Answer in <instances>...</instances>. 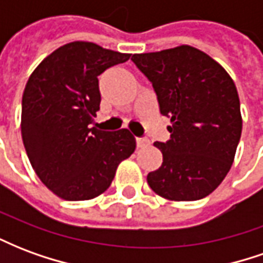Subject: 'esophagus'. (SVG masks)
Segmentation results:
<instances>
[{
    "instance_id": "34e87169",
    "label": "esophagus",
    "mask_w": 263,
    "mask_h": 263,
    "mask_svg": "<svg viewBox=\"0 0 263 263\" xmlns=\"http://www.w3.org/2000/svg\"><path fill=\"white\" fill-rule=\"evenodd\" d=\"M149 139L148 138H137V146L138 148H145L149 145Z\"/></svg>"
}]
</instances>
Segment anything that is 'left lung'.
Here are the masks:
<instances>
[{
    "mask_svg": "<svg viewBox=\"0 0 263 263\" xmlns=\"http://www.w3.org/2000/svg\"><path fill=\"white\" fill-rule=\"evenodd\" d=\"M131 60L152 83L171 139L155 142L163 162L146 177L173 201L209 196L231 169L242 131L237 87L226 69L201 50L182 45Z\"/></svg>",
    "mask_w": 263,
    "mask_h": 263,
    "instance_id": "1",
    "label": "left lung"
}]
</instances>
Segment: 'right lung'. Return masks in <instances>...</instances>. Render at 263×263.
I'll return each instance as SVG.
<instances>
[{"instance_id": "right-lung-1", "label": "right lung", "mask_w": 263, "mask_h": 263, "mask_svg": "<svg viewBox=\"0 0 263 263\" xmlns=\"http://www.w3.org/2000/svg\"><path fill=\"white\" fill-rule=\"evenodd\" d=\"M131 54L91 42H70L39 63L22 96L21 132L33 171L69 201L104 193L137 142L128 129L91 126L100 109L98 76Z\"/></svg>"}]
</instances>
